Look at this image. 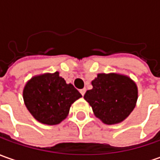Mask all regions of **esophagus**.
Wrapping results in <instances>:
<instances>
[{
    "instance_id": "obj_1",
    "label": "esophagus",
    "mask_w": 160,
    "mask_h": 160,
    "mask_svg": "<svg viewBox=\"0 0 160 160\" xmlns=\"http://www.w3.org/2000/svg\"><path fill=\"white\" fill-rule=\"evenodd\" d=\"M80 94H82V95H84L85 93H86V88H83V89H80Z\"/></svg>"
}]
</instances>
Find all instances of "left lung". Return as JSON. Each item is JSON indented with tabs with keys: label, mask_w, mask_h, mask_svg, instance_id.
Returning a JSON list of instances; mask_svg holds the SVG:
<instances>
[{
	"label": "left lung",
	"mask_w": 160,
	"mask_h": 160,
	"mask_svg": "<svg viewBox=\"0 0 160 160\" xmlns=\"http://www.w3.org/2000/svg\"><path fill=\"white\" fill-rule=\"evenodd\" d=\"M84 99L93 108L94 116L106 124L122 122L134 109L138 87L128 76L117 73H99L92 81Z\"/></svg>",
	"instance_id": "obj_1"
}]
</instances>
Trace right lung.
Instances as JSON below:
<instances>
[{"label": "right lung", "mask_w": 160, "mask_h": 160, "mask_svg": "<svg viewBox=\"0 0 160 160\" xmlns=\"http://www.w3.org/2000/svg\"><path fill=\"white\" fill-rule=\"evenodd\" d=\"M23 100L30 113L43 124L55 125L67 116L70 107L81 97L72 84L59 77L58 72L31 78L23 89Z\"/></svg>", "instance_id": "right-lung-1"}]
</instances>
